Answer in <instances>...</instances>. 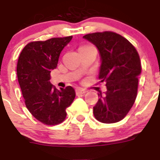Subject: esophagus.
I'll list each match as a JSON object with an SVG mask.
<instances>
[{"instance_id": "1", "label": "esophagus", "mask_w": 160, "mask_h": 160, "mask_svg": "<svg viewBox=\"0 0 160 160\" xmlns=\"http://www.w3.org/2000/svg\"><path fill=\"white\" fill-rule=\"evenodd\" d=\"M76 92H77V95L84 94V93H86V90H84V89L83 88H77V90H76Z\"/></svg>"}]
</instances>
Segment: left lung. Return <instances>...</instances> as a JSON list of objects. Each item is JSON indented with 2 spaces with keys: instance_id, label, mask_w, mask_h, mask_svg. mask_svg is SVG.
Listing matches in <instances>:
<instances>
[{
  "instance_id": "8db88e82",
  "label": "left lung",
  "mask_w": 160,
  "mask_h": 160,
  "mask_svg": "<svg viewBox=\"0 0 160 160\" xmlns=\"http://www.w3.org/2000/svg\"><path fill=\"white\" fill-rule=\"evenodd\" d=\"M94 44L100 57L99 79L106 82L107 91L93 107L95 118L104 123L120 121L133 106L141 73L139 54L127 39L112 32L83 36Z\"/></svg>"
}]
</instances>
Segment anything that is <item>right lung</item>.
I'll return each mask as SVG.
<instances>
[{"label":"right lung","mask_w":160,"mask_h":160,"mask_svg":"<svg viewBox=\"0 0 160 160\" xmlns=\"http://www.w3.org/2000/svg\"><path fill=\"white\" fill-rule=\"evenodd\" d=\"M72 37L28 43L21 51L17 66V79L25 105L34 117L47 125L62 123L66 108L74 100L72 87L57 89L50 83V72Z\"/></svg>","instance_id":"add662e5"}]
</instances>
